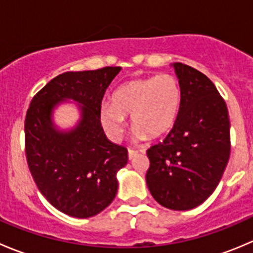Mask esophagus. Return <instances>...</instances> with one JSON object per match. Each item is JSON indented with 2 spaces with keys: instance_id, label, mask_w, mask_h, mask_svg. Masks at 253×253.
I'll use <instances>...</instances> for the list:
<instances>
[{
  "instance_id": "obj_1",
  "label": "esophagus",
  "mask_w": 253,
  "mask_h": 253,
  "mask_svg": "<svg viewBox=\"0 0 253 253\" xmlns=\"http://www.w3.org/2000/svg\"><path fill=\"white\" fill-rule=\"evenodd\" d=\"M138 154V152H137V150H133V149H128V159L131 160V159H133L134 157H136V155Z\"/></svg>"
}]
</instances>
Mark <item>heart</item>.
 Wrapping results in <instances>:
<instances>
[{
	"instance_id": "b5f03b06",
	"label": "heart",
	"mask_w": 253,
	"mask_h": 253,
	"mask_svg": "<svg viewBox=\"0 0 253 253\" xmlns=\"http://www.w3.org/2000/svg\"><path fill=\"white\" fill-rule=\"evenodd\" d=\"M181 104L182 89L174 75L136 78L115 90L112 103L103 104L101 124L109 136L120 139L126 128L125 117L131 116L137 138H158L175 126Z\"/></svg>"
}]
</instances>
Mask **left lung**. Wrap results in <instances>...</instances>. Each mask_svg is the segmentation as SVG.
<instances>
[{
  "instance_id": "left-lung-1",
  "label": "left lung",
  "mask_w": 253,
  "mask_h": 253,
  "mask_svg": "<svg viewBox=\"0 0 253 253\" xmlns=\"http://www.w3.org/2000/svg\"><path fill=\"white\" fill-rule=\"evenodd\" d=\"M182 89L177 121L167 138L147 150L145 180L159 205L188 211L213 193L230 157L228 108L206 75L174 63Z\"/></svg>"
}]
</instances>
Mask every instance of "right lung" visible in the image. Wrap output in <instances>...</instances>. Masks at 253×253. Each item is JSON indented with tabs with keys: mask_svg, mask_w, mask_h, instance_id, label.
Instances as JSON below:
<instances>
[{
	"mask_svg": "<svg viewBox=\"0 0 253 253\" xmlns=\"http://www.w3.org/2000/svg\"><path fill=\"white\" fill-rule=\"evenodd\" d=\"M121 67L65 72L32 99L24 122L25 155L38 188L56 209L75 218L96 215L114 201L117 171L127 149L105 137L101 100ZM66 98L82 104V119L70 132L53 128V108Z\"/></svg>",
	"mask_w": 253,
	"mask_h": 253,
	"instance_id": "right-lung-1",
	"label": "right lung"
}]
</instances>
